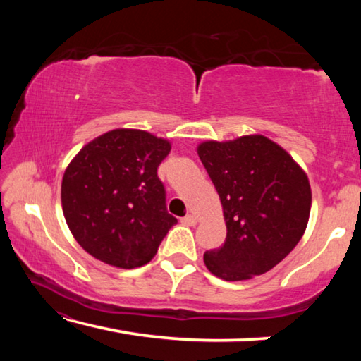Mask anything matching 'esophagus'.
Masks as SVG:
<instances>
[{
	"label": "esophagus",
	"mask_w": 361,
	"mask_h": 361,
	"mask_svg": "<svg viewBox=\"0 0 361 361\" xmlns=\"http://www.w3.org/2000/svg\"><path fill=\"white\" fill-rule=\"evenodd\" d=\"M181 223L186 224V226H195L197 224V218H195L194 215H186L181 218Z\"/></svg>",
	"instance_id": "34e87169"
}]
</instances>
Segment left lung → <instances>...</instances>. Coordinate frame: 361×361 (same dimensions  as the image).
Masks as SVG:
<instances>
[{
    "mask_svg": "<svg viewBox=\"0 0 361 361\" xmlns=\"http://www.w3.org/2000/svg\"><path fill=\"white\" fill-rule=\"evenodd\" d=\"M197 154L223 205L226 242L205 252L209 271L228 282L277 266L307 228L309 178L282 146L264 135L204 142Z\"/></svg>",
    "mask_w": 361,
    "mask_h": 361,
    "instance_id": "obj_1",
    "label": "left lung"
}]
</instances>
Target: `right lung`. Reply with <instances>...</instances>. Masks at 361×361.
Segmentation results:
<instances>
[{"mask_svg": "<svg viewBox=\"0 0 361 361\" xmlns=\"http://www.w3.org/2000/svg\"><path fill=\"white\" fill-rule=\"evenodd\" d=\"M169 140L138 129H114L73 157L62 180V209L73 237L105 264H148L176 224L166 207L157 167Z\"/></svg>", "mask_w": 361, "mask_h": 361, "instance_id": "1", "label": "right lung"}]
</instances>
